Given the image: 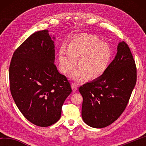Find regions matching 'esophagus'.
Listing matches in <instances>:
<instances>
[{
    "label": "esophagus",
    "mask_w": 146,
    "mask_h": 146,
    "mask_svg": "<svg viewBox=\"0 0 146 146\" xmlns=\"http://www.w3.org/2000/svg\"><path fill=\"white\" fill-rule=\"evenodd\" d=\"M71 88H72V90H73V91H74V92H75V91H76V90H77V85L76 84H71Z\"/></svg>",
    "instance_id": "34e87169"
}]
</instances>
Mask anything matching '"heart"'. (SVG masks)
I'll return each instance as SVG.
<instances>
[{
	"mask_svg": "<svg viewBox=\"0 0 146 146\" xmlns=\"http://www.w3.org/2000/svg\"><path fill=\"white\" fill-rule=\"evenodd\" d=\"M112 58L111 48L108 43L101 42L97 36L84 35L73 39L67 48L62 47L58 51V66L61 73L68 74L78 60V67L70 77L76 81L95 79L104 73Z\"/></svg>",
	"mask_w": 146,
	"mask_h": 146,
	"instance_id": "heart-1",
	"label": "heart"
}]
</instances>
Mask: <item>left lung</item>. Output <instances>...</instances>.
Listing matches in <instances>:
<instances>
[{
    "mask_svg": "<svg viewBox=\"0 0 146 146\" xmlns=\"http://www.w3.org/2000/svg\"><path fill=\"white\" fill-rule=\"evenodd\" d=\"M137 82V69L127 44L119 42L117 53L107 71L79 88L83 97L82 117L86 124L103 128L124 111Z\"/></svg>",
    "mask_w": 146,
    "mask_h": 146,
    "instance_id": "left-lung-1",
    "label": "left lung"
}]
</instances>
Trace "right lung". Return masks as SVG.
<instances>
[{"instance_id":"right-lung-1","label":"right lung","mask_w":146,"mask_h":146,"mask_svg":"<svg viewBox=\"0 0 146 146\" xmlns=\"http://www.w3.org/2000/svg\"><path fill=\"white\" fill-rule=\"evenodd\" d=\"M55 36L48 29L31 35L15 51L9 76L12 97L24 117L48 127L60 119L71 93L70 84L55 65Z\"/></svg>"}]
</instances>
